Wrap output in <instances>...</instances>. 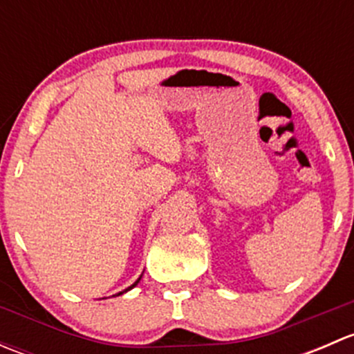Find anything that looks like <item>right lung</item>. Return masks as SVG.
Returning <instances> with one entry per match:
<instances>
[{
    "label": "right lung",
    "instance_id": "add662e5",
    "mask_svg": "<svg viewBox=\"0 0 354 354\" xmlns=\"http://www.w3.org/2000/svg\"><path fill=\"white\" fill-rule=\"evenodd\" d=\"M140 279H142V276H140V277H138V279H137V281H135V283H133V284H131V286H130V288H127V289H124V291L118 292V296H120V295H123V292H127V291H130V289H133L135 286H137V284H138V283H140ZM114 296H116V295H114Z\"/></svg>",
    "mask_w": 354,
    "mask_h": 354
}]
</instances>
